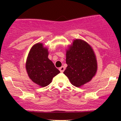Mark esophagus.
Wrapping results in <instances>:
<instances>
[{"mask_svg":"<svg viewBox=\"0 0 121 121\" xmlns=\"http://www.w3.org/2000/svg\"><path fill=\"white\" fill-rule=\"evenodd\" d=\"M59 70H60V71L61 72V73H62V72H64V71L65 70V67L64 66H61V67L60 68Z\"/></svg>","mask_w":121,"mask_h":121,"instance_id":"34e87169","label":"esophagus"}]
</instances>
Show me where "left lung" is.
<instances>
[{
	"label": "left lung",
	"instance_id": "8db88e82",
	"mask_svg": "<svg viewBox=\"0 0 121 121\" xmlns=\"http://www.w3.org/2000/svg\"><path fill=\"white\" fill-rule=\"evenodd\" d=\"M66 67L64 73L71 84L80 87L89 82L95 76L97 62L92 48L81 39L74 40L66 53Z\"/></svg>",
	"mask_w": 121,
	"mask_h": 121
}]
</instances>
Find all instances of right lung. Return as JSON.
<instances>
[{
    "instance_id": "right-lung-1",
    "label": "right lung",
    "mask_w": 121,
    "mask_h": 121,
    "mask_svg": "<svg viewBox=\"0 0 121 121\" xmlns=\"http://www.w3.org/2000/svg\"><path fill=\"white\" fill-rule=\"evenodd\" d=\"M48 49L42 43H37L30 49L26 61L29 77L41 87L48 85L53 78L60 72L48 59Z\"/></svg>"
}]
</instances>
